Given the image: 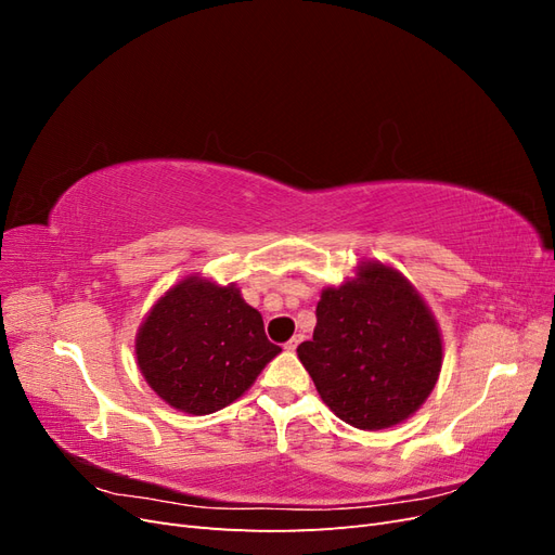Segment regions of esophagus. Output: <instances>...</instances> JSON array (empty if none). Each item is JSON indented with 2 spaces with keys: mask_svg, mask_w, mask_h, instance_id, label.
<instances>
[{
  "mask_svg": "<svg viewBox=\"0 0 555 555\" xmlns=\"http://www.w3.org/2000/svg\"><path fill=\"white\" fill-rule=\"evenodd\" d=\"M300 340H304V335L298 333V335H294V338H292L287 345H284V349H287V351H294V349L298 347V343H300Z\"/></svg>",
  "mask_w": 555,
  "mask_h": 555,
  "instance_id": "1",
  "label": "esophagus"
}]
</instances>
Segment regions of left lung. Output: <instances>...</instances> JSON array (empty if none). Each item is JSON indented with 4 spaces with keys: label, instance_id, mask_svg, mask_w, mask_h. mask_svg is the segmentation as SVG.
Returning <instances> with one entry per match:
<instances>
[{
    "label": "left lung",
    "instance_id": "1",
    "mask_svg": "<svg viewBox=\"0 0 555 555\" xmlns=\"http://www.w3.org/2000/svg\"><path fill=\"white\" fill-rule=\"evenodd\" d=\"M296 351L335 416L361 430L405 422L442 367V335L426 300L379 261H363L354 280L322 292L312 340Z\"/></svg>",
    "mask_w": 555,
    "mask_h": 555
}]
</instances>
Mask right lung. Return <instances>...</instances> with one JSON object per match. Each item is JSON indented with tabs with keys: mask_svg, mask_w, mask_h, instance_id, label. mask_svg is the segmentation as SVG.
I'll list each match as a JSON object with an SVG mask.
<instances>
[{
	"mask_svg": "<svg viewBox=\"0 0 555 555\" xmlns=\"http://www.w3.org/2000/svg\"><path fill=\"white\" fill-rule=\"evenodd\" d=\"M280 347L236 284L190 275L166 292L137 333V361L164 402L210 414L241 398Z\"/></svg>",
	"mask_w": 555,
	"mask_h": 555,
	"instance_id": "1",
	"label": "right lung"
}]
</instances>
